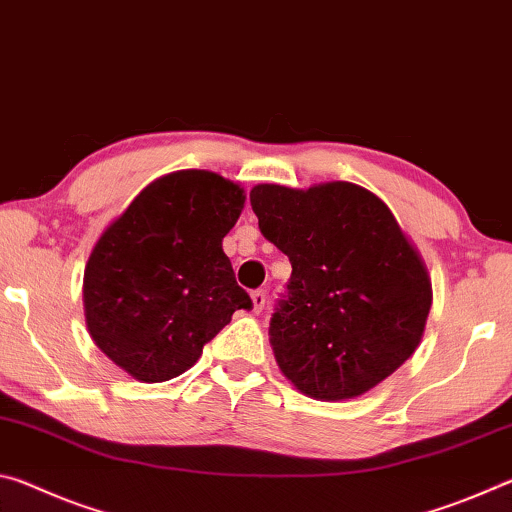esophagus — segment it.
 Segmentation results:
<instances>
[{
  "label": "esophagus",
  "instance_id": "1",
  "mask_svg": "<svg viewBox=\"0 0 512 512\" xmlns=\"http://www.w3.org/2000/svg\"><path fill=\"white\" fill-rule=\"evenodd\" d=\"M250 298H253V309L259 314V311L266 307V291L264 289H257V291L250 293Z\"/></svg>",
  "mask_w": 512,
  "mask_h": 512
}]
</instances>
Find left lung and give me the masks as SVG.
<instances>
[{
	"instance_id": "8db88e82",
	"label": "left lung",
	"mask_w": 512,
	"mask_h": 512,
	"mask_svg": "<svg viewBox=\"0 0 512 512\" xmlns=\"http://www.w3.org/2000/svg\"><path fill=\"white\" fill-rule=\"evenodd\" d=\"M250 205L293 268L268 329L282 375L320 402L352 400L391 377L420 345L433 293L388 205L345 180L255 185Z\"/></svg>"
}]
</instances>
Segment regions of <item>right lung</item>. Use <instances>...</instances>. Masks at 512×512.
Listing matches in <instances>:
<instances>
[{"label": "right lung", "instance_id": "obj_1", "mask_svg": "<svg viewBox=\"0 0 512 512\" xmlns=\"http://www.w3.org/2000/svg\"><path fill=\"white\" fill-rule=\"evenodd\" d=\"M244 203V187L219 173L173 171L101 232L83 275L85 323L133 379L183 375L237 309L253 307L223 253Z\"/></svg>", "mask_w": 512, "mask_h": 512}]
</instances>
